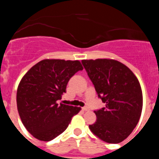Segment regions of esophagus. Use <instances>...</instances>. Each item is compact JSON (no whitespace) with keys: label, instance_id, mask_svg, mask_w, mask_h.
<instances>
[{"label":"esophagus","instance_id":"obj_1","mask_svg":"<svg viewBox=\"0 0 159 159\" xmlns=\"http://www.w3.org/2000/svg\"><path fill=\"white\" fill-rule=\"evenodd\" d=\"M81 109L83 110V111H89V108H87V107H83L82 108H81Z\"/></svg>","mask_w":159,"mask_h":159}]
</instances>
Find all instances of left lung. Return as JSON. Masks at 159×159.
I'll return each mask as SVG.
<instances>
[{
  "label": "left lung",
  "instance_id": "obj_1",
  "mask_svg": "<svg viewBox=\"0 0 159 159\" xmlns=\"http://www.w3.org/2000/svg\"><path fill=\"white\" fill-rule=\"evenodd\" d=\"M105 107L94 111L97 121L90 131L108 143H119L132 132L143 109V93L132 71L109 58L81 61Z\"/></svg>",
  "mask_w": 159,
  "mask_h": 159
}]
</instances>
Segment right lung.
Masks as SVG:
<instances>
[{
    "mask_svg": "<svg viewBox=\"0 0 159 159\" xmlns=\"http://www.w3.org/2000/svg\"><path fill=\"white\" fill-rule=\"evenodd\" d=\"M83 67L78 60L43 59L24 74L16 93L17 109L28 132L41 141H51L67 128L80 107L58 101L71 77Z\"/></svg>",
    "mask_w": 159,
    "mask_h": 159,
    "instance_id": "1",
    "label": "right lung"
}]
</instances>
